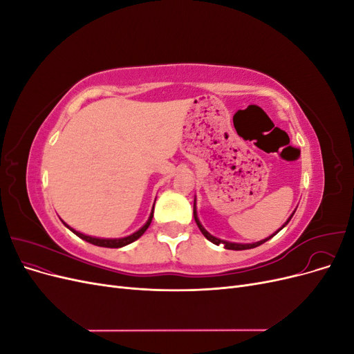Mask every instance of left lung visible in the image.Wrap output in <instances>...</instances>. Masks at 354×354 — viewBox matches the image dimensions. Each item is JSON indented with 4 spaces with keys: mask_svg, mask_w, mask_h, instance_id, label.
<instances>
[{
    "mask_svg": "<svg viewBox=\"0 0 354 354\" xmlns=\"http://www.w3.org/2000/svg\"><path fill=\"white\" fill-rule=\"evenodd\" d=\"M295 212V211H294ZM294 212L291 214V217H289L285 223H283V226L277 230V232H274L273 234H270L269 238H266V239H261V241H259V242H252V243H238V242H229V241H223V239H218V238H216V236H212V234L209 233V232H207L205 230V227L202 226L201 224V221H199V218H198V211H196V196H195V202H194V217H195V221H196V224H198V227H199V230L202 232V234L203 236H205L209 242H212L214 245H223L224 248L226 250H233V251H242V250H251V248H255V246H260L261 243H264V242H267L269 239H272L276 233H279L286 224L289 223V220L292 218V216H294Z\"/></svg>",
    "mask_w": 354,
    "mask_h": 354,
    "instance_id": "obj_1",
    "label": "left lung"
}]
</instances>
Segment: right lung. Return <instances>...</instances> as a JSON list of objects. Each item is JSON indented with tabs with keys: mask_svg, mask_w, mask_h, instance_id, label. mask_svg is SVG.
I'll return each mask as SVG.
<instances>
[{
	"mask_svg": "<svg viewBox=\"0 0 354 354\" xmlns=\"http://www.w3.org/2000/svg\"><path fill=\"white\" fill-rule=\"evenodd\" d=\"M153 207H155V203H153ZM152 217H153V208H152V211H151V216H149V218H147V221L143 224V226L138 229L137 232H134V233H131V234H128V236H125V238H118V239H109V238H95V236H88V234H84V233H81V232H78V230H75V229H72L71 226H68V224L62 220V223L65 224V226L71 230V232H73L75 234H77L78 238H81V239H84V241H87L88 243H93V245H97V246H104V248H122V246H125V245H128V243H131V242H134V241H137L138 238L142 236V234L147 230V227L151 226V221H152Z\"/></svg>",
	"mask_w": 354,
	"mask_h": 354,
	"instance_id": "1",
	"label": "right lung"
}]
</instances>
